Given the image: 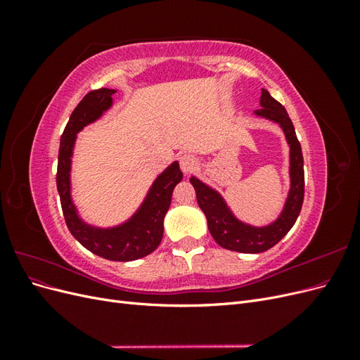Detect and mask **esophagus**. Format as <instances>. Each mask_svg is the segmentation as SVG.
<instances>
[{"label": "esophagus", "mask_w": 360, "mask_h": 360, "mask_svg": "<svg viewBox=\"0 0 360 360\" xmlns=\"http://www.w3.org/2000/svg\"><path fill=\"white\" fill-rule=\"evenodd\" d=\"M179 160H180V168H181V171H183L184 174H189V172H192L195 168L198 167L197 158L189 155V153L181 155V156L179 158Z\"/></svg>", "instance_id": "obj_1"}]
</instances>
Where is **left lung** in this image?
Listing matches in <instances>:
<instances>
[{
	"instance_id": "obj_1",
	"label": "left lung",
	"mask_w": 360,
	"mask_h": 360,
	"mask_svg": "<svg viewBox=\"0 0 360 360\" xmlns=\"http://www.w3.org/2000/svg\"><path fill=\"white\" fill-rule=\"evenodd\" d=\"M259 105L261 108L255 111V115L278 123L281 129L284 130L287 143L290 146L291 188L284 210H282L278 219L266 226H252L238 221L231 213L230 207L226 205L219 192L209 188L197 177L191 179L192 186L195 188V192H197L198 205L207 217L209 231L213 236L216 243L225 249L245 254H258L274 248L291 230L294 222H296L302 210L304 197L302 147L285 108L278 101H275L264 89L261 90Z\"/></svg>"
}]
</instances>
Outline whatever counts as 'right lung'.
<instances>
[{"label":"right lung","mask_w":360,"mask_h":360,"mask_svg":"<svg viewBox=\"0 0 360 360\" xmlns=\"http://www.w3.org/2000/svg\"><path fill=\"white\" fill-rule=\"evenodd\" d=\"M114 93L115 90L110 89L93 90L86 93L73 110L60 141L57 189L64 219L76 240L102 258L134 261L151 254L159 246L163 236V217L169 209L174 188L183 179V172L179 162H172L151 184L136 213L122 225L97 228L81 219L70 197V168L76 134L110 110Z\"/></svg>","instance_id":"obj_1"}]
</instances>
